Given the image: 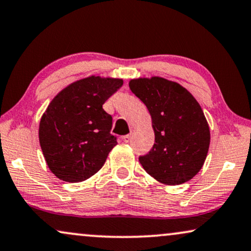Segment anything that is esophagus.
I'll return each mask as SVG.
<instances>
[{
    "label": "esophagus",
    "instance_id": "1",
    "mask_svg": "<svg viewBox=\"0 0 251 251\" xmlns=\"http://www.w3.org/2000/svg\"><path fill=\"white\" fill-rule=\"evenodd\" d=\"M133 133H134V129H133V131L131 132V134L124 135V136H123V141H124V142H126V144H127V142H129V140H131V138H132V134H133Z\"/></svg>",
    "mask_w": 251,
    "mask_h": 251
}]
</instances>
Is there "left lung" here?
Listing matches in <instances>:
<instances>
[{"mask_svg": "<svg viewBox=\"0 0 251 251\" xmlns=\"http://www.w3.org/2000/svg\"><path fill=\"white\" fill-rule=\"evenodd\" d=\"M129 89L147 106L155 144L139 157L151 177L166 185L193 178L204 166L210 147V126L201 105L179 83L160 76L129 81Z\"/></svg>", "mask_w": 251, "mask_h": 251, "instance_id": "left-lung-1", "label": "left lung"}]
</instances>
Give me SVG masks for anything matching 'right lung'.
I'll use <instances>...</instances> for the list:
<instances>
[{
	"label": "right lung",
	"mask_w": 251,
	"mask_h": 251,
	"mask_svg": "<svg viewBox=\"0 0 251 251\" xmlns=\"http://www.w3.org/2000/svg\"><path fill=\"white\" fill-rule=\"evenodd\" d=\"M122 78L91 75L73 82L50 100L39 124L44 157L59 179L83 182L105 163L117 145L112 117L103 104L122 88Z\"/></svg>",
	"instance_id": "obj_1"
}]
</instances>
